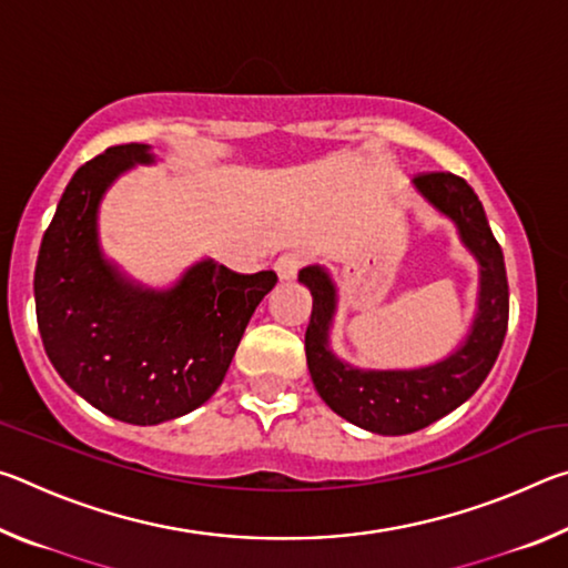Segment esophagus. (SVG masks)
<instances>
[{
  "mask_svg": "<svg viewBox=\"0 0 568 568\" xmlns=\"http://www.w3.org/2000/svg\"><path fill=\"white\" fill-rule=\"evenodd\" d=\"M301 265H303L301 253H283L275 261V273L281 281H291V277H295V273L301 271Z\"/></svg>",
  "mask_w": 568,
  "mask_h": 568,
  "instance_id": "obj_1",
  "label": "esophagus"
}]
</instances>
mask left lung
Instances as JSON below:
<instances>
[{"label": "left lung", "instance_id": "left-lung-1", "mask_svg": "<svg viewBox=\"0 0 568 568\" xmlns=\"http://www.w3.org/2000/svg\"><path fill=\"white\" fill-rule=\"evenodd\" d=\"M413 182L430 205L454 220L460 240L480 263L476 321L466 343L454 355L418 371L351 368L328 351V328L335 313V287L328 273L311 265L297 275L313 295L305 358L315 390L338 416L381 436H403L426 428L474 396L494 368L508 325L504 253L474 187L454 172H420Z\"/></svg>", "mask_w": 568, "mask_h": 568}]
</instances>
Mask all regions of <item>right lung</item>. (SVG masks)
<instances>
[{"label":"right lung","mask_w":568,"mask_h":568,"mask_svg":"<svg viewBox=\"0 0 568 568\" xmlns=\"http://www.w3.org/2000/svg\"><path fill=\"white\" fill-rule=\"evenodd\" d=\"M134 162H152L148 145L110 148L74 172L37 255L34 305L67 386L112 418L155 426L213 396L277 275L203 261L165 293L120 277L100 253L98 205Z\"/></svg>","instance_id":"add662e5"}]
</instances>
